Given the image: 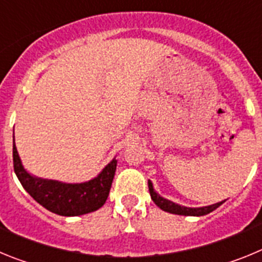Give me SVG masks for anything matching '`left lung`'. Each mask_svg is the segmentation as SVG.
<instances>
[{
	"instance_id": "1",
	"label": "left lung",
	"mask_w": 262,
	"mask_h": 262,
	"mask_svg": "<svg viewBox=\"0 0 262 262\" xmlns=\"http://www.w3.org/2000/svg\"><path fill=\"white\" fill-rule=\"evenodd\" d=\"M148 189H149V194H151V198L160 209L164 210L166 212H170V214H177V215H185V216H202V215L210 214L211 211H214L215 209H217L219 206L223 205L226 202V200L222 201V202H217L215 205L211 206H205V207H185V206H180L177 203H173L172 201H168L165 198H163L161 195L155 191L154 185L152 182L148 180Z\"/></svg>"
}]
</instances>
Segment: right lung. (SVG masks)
Wrapping results in <instances>:
<instances>
[{"mask_svg": "<svg viewBox=\"0 0 262 262\" xmlns=\"http://www.w3.org/2000/svg\"><path fill=\"white\" fill-rule=\"evenodd\" d=\"M13 163L14 172L25 190L48 211L62 216H78L102 207L110 193L117 169V160L114 159L96 178L82 184H64L34 177L23 168L14 136Z\"/></svg>", "mask_w": 262, "mask_h": 262, "instance_id": "add662e5", "label": "right lung"}]
</instances>
